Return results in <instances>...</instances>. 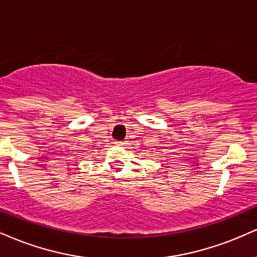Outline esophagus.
I'll use <instances>...</instances> for the list:
<instances>
[{
  "label": "esophagus",
  "instance_id": "obj_1",
  "mask_svg": "<svg viewBox=\"0 0 257 257\" xmlns=\"http://www.w3.org/2000/svg\"><path fill=\"white\" fill-rule=\"evenodd\" d=\"M117 145H120V146H122V145H124V142H122V141H119V142H116Z\"/></svg>",
  "mask_w": 257,
  "mask_h": 257
}]
</instances>
